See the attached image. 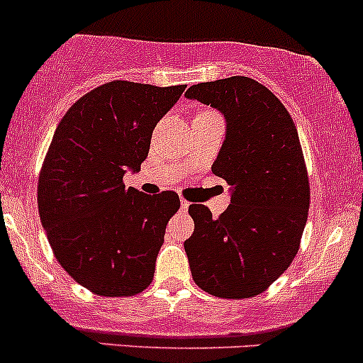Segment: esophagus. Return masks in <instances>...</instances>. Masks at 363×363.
Listing matches in <instances>:
<instances>
[{
  "instance_id": "34e87169",
  "label": "esophagus",
  "mask_w": 363,
  "mask_h": 363,
  "mask_svg": "<svg viewBox=\"0 0 363 363\" xmlns=\"http://www.w3.org/2000/svg\"><path fill=\"white\" fill-rule=\"evenodd\" d=\"M189 205H191L189 201H186V200H181V208H182V210H188V208H189Z\"/></svg>"
}]
</instances>
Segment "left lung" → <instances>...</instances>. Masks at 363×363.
Here are the masks:
<instances>
[{
    "instance_id": "1",
    "label": "left lung",
    "mask_w": 363,
    "mask_h": 363,
    "mask_svg": "<svg viewBox=\"0 0 363 363\" xmlns=\"http://www.w3.org/2000/svg\"><path fill=\"white\" fill-rule=\"evenodd\" d=\"M186 98L224 115L225 138L212 172L230 186V205L218 218L205 205L189 206L191 274L213 296H255L291 265L308 217L298 130L276 94L250 77L194 84Z\"/></svg>"
}]
</instances>
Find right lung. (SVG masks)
I'll return each instance as SVG.
<instances>
[{"label":"right lung","mask_w":363,"mask_h":363,"mask_svg":"<svg viewBox=\"0 0 363 363\" xmlns=\"http://www.w3.org/2000/svg\"><path fill=\"white\" fill-rule=\"evenodd\" d=\"M186 86L113 81L89 91L60 121L43 163L38 206L67 274L101 296H133L150 286L174 191L145 194L123 184L139 172L155 125Z\"/></svg>","instance_id":"add662e5"}]
</instances>
